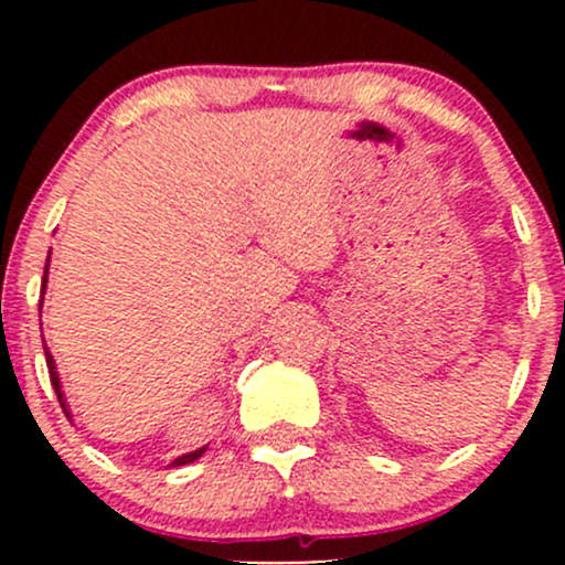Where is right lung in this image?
I'll list each match as a JSON object with an SVG mask.
<instances>
[{
    "instance_id": "right-lung-1",
    "label": "right lung",
    "mask_w": 565,
    "mask_h": 565,
    "mask_svg": "<svg viewBox=\"0 0 565 565\" xmlns=\"http://www.w3.org/2000/svg\"><path fill=\"white\" fill-rule=\"evenodd\" d=\"M45 273H49V265H45ZM43 292H45V276H43ZM40 303H43V300H40ZM43 350H45V366H49V377H51V385H54V391H56V398H60L62 409H65V415H67V418H71V413H67V404H65V393H62L60 374H56V366H54V355H51V352H49V347H45V341H43ZM204 451H207V448H199V451L182 454V457H177V459L172 461V467L188 465V461H196L199 457H202Z\"/></svg>"
}]
</instances>
